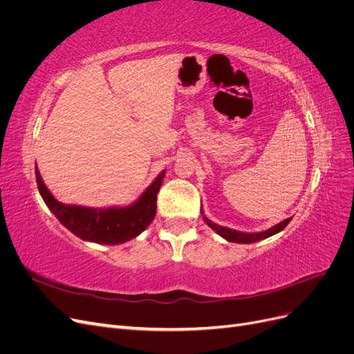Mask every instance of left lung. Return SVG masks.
<instances>
[{
    "label": "left lung",
    "instance_id": "1",
    "mask_svg": "<svg viewBox=\"0 0 354 354\" xmlns=\"http://www.w3.org/2000/svg\"><path fill=\"white\" fill-rule=\"evenodd\" d=\"M201 214H202V218L203 221H205L208 226L216 230L221 238H224L229 242H234V243H254V242H259V241H263V239H267L273 236V234L282 232L288 223L291 221V217L274 224V226H272L270 229L267 230H263V232H255V233H248V232H239V230H233V229H229V227H224V226H220V224H216L214 221H211L207 216H203V211L201 209Z\"/></svg>",
    "mask_w": 354,
    "mask_h": 354
}]
</instances>
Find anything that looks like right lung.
Returning <instances> with one entry per match:
<instances>
[{"label":"right lung","mask_w":354,"mask_h":354,"mask_svg":"<svg viewBox=\"0 0 354 354\" xmlns=\"http://www.w3.org/2000/svg\"><path fill=\"white\" fill-rule=\"evenodd\" d=\"M35 176L39 195L44 199L46 205L75 236L94 243L120 245L137 238L155 218L156 195L162 186L165 169L152 181V185L136 202L127 207L109 208H91L62 203L50 194L39 176L37 165Z\"/></svg>","instance_id":"obj_1"}]
</instances>
